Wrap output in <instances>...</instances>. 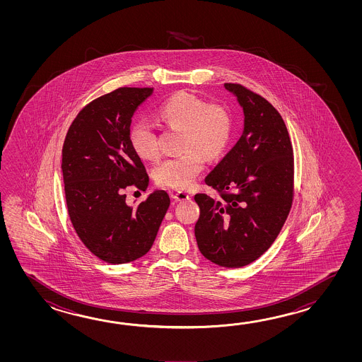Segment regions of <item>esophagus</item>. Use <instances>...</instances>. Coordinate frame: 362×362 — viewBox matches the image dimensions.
Listing matches in <instances>:
<instances>
[{"label":"esophagus","instance_id":"esophagus-1","mask_svg":"<svg viewBox=\"0 0 362 362\" xmlns=\"http://www.w3.org/2000/svg\"><path fill=\"white\" fill-rule=\"evenodd\" d=\"M172 197H173V199L176 200H187L190 198V195H189V192H182V190H178V192H175L172 194Z\"/></svg>","mask_w":362,"mask_h":362}]
</instances>
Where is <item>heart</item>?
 <instances>
[{
    "instance_id": "1",
    "label": "heart",
    "mask_w": 362,
    "mask_h": 362,
    "mask_svg": "<svg viewBox=\"0 0 362 362\" xmlns=\"http://www.w3.org/2000/svg\"><path fill=\"white\" fill-rule=\"evenodd\" d=\"M158 119L170 128L184 131L181 139L184 154L168 158L155 168V181L164 187H190L204 168V155L214 159L223 154L233 134L229 108L220 103H207L190 93L180 92L165 100L158 110ZM129 142L141 159H159V139L151 124L145 120L133 124Z\"/></svg>"
}]
</instances>
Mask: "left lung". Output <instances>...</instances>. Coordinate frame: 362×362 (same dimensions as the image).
<instances>
[{"mask_svg":"<svg viewBox=\"0 0 362 362\" xmlns=\"http://www.w3.org/2000/svg\"><path fill=\"white\" fill-rule=\"evenodd\" d=\"M243 108L238 142L206 177L220 194L194 197L200 208L195 238L202 255L226 268L259 259L277 238L293 198V151L282 116L262 95L226 83Z\"/></svg>","mask_w":362,"mask_h":362,"instance_id":"left-lung-1","label":"left lung"}]
</instances>
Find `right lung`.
Segmentation results:
<instances>
[{
	"label": "right lung",
	"instance_id": "1",
	"mask_svg": "<svg viewBox=\"0 0 362 362\" xmlns=\"http://www.w3.org/2000/svg\"><path fill=\"white\" fill-rule=\"evenodd\" d=\"M153 88H119L88 103L71 124L62 150V172L69 218L78 238L110 264L146 255L170 207L164 190L139 206L125 203V190H146L148 175L129 142L132 116Z\"/></svg>",
	"mask_w": 362,
	"mask_h": 362
}]
</instances>
